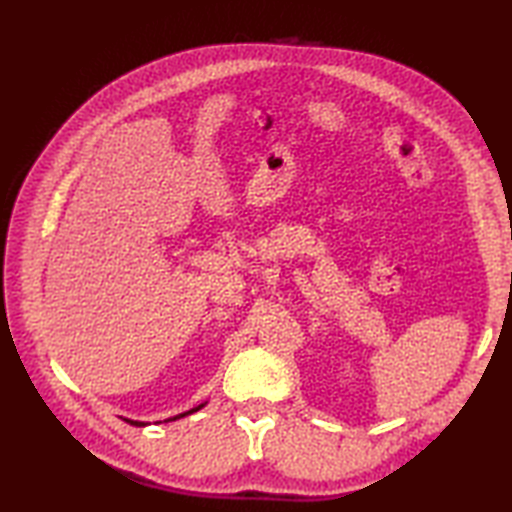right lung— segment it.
Masks as SVG:
<instances>
[{"mask_svg":"<svg viewBox=\"0 0 512 512\" xmlns=\"http://www.w3.org/2000/svg\"><path fill=\"white\" fill-rule=\"evenodd\" d=\"M204 405H200V407H193L191 411H184V413H180V416H173V418H169V420H178V418H184V416H189V413H193V411H198V409H202ZM127 420V418H125ZM167 420V422H169ZM129 424H134V427H145V422H138V420H127Z\"/></svg>","mask_w":512,"mask_h":512,"instance_id":"obj_1","label":"right lung"}]
</instances>
